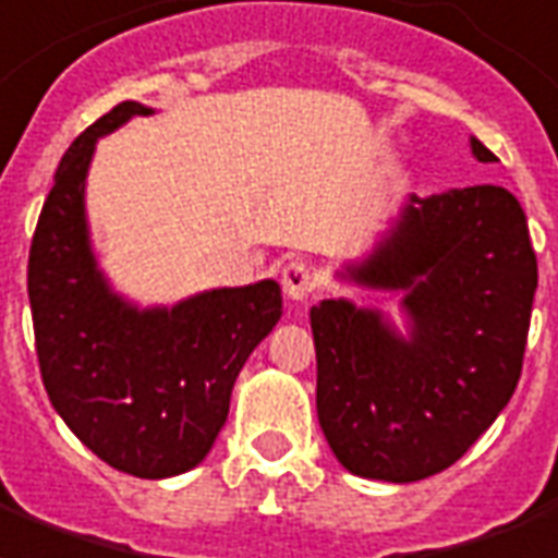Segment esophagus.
<instances>
[{
    "mask_svg": "<svg viewBox=\"0 0 558 558\" xmlns=\"http://www.w3.org/2000/svg\"><path fill=\"white\" fill-rule=\"evenodd\" d=\"M280 283H283V292H287L292 301H301L307 299V295L319 287V278H316V271H313L311 263L292 259V263H287V266L280 268Z\"/></svg>",
    "mask_w": 558,
    "mask_h": 558,
    "instance_id": "1",
    "label": "esophagus"
}]
</instances>
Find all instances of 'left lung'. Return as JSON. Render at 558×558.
Instances as JSON below:
<instances>
[{
    "mask_svg": "<svg viewBox=\"0 0 558 558\" xmlns=\"http://www.w3.org/2000/svg\"><path fill=\"white\" fill-rule=\"evenodd\" d=\"M478 162L497 156L470 138ZM345 275L405 292L408 337L345 299L311 307L316 411L342 468L416 482L464 456L509 405L530 333L538 263L502 185L408 197L393 230Z\"/></svg>",
    "mask_w": 558,
    "mask_h": 558,
    "instance_id": "obj_1",
    "label": "left lung"
}]
</instances>
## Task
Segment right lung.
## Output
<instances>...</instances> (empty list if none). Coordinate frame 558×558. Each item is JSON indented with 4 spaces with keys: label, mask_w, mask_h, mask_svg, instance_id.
Returning a JSON list of instances; mask_svg holds the SVG:
<instances>
[{
    "label": "right lung",
    "mask_w": 558,
    "mask_h": 558,
    "mask_svg": "<svg viewBox=\"0 0 558 558\" xmlns=\"http://www.w3.org/2000/svg\"><path fill=\"white\" fill-rule=\"evenodd\" d=\"M121 102L61 156L28 251V304L49 402L109 468L165 478L197 468L230 411L247 354L280 319V287L209 290L138 311L109 290L90 251L85 177L100 135L135 114Z\"/></svg>",
    "instance_id": "obj_1"
}]
</instances>
